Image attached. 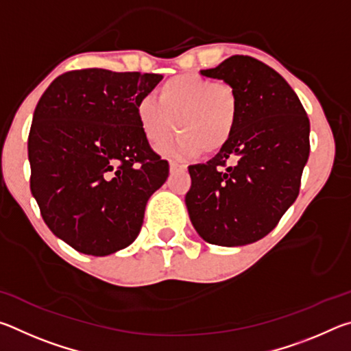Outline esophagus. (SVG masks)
<instances>
[{
    "instance_id": "34e87169",
    "label": "esophagus",
    "mask_w": 351,
    "mask_h": 351,
    "mask_svg": "<svg viewBox=\"0 0 351 351\" xmlns=\"http://www.w3.org/2000/svg\"><path fill=\"white\" fill-rule=\"evenodd\" d=\"M186 169H187L186 164L170 162V171H171V173H175V171H180V170H186Z\"/></svg>"
}]
</instances>
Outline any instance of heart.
<instances>
[{
    "mask_svg": "<svg viewBox=\"0 0 351 351\" xmlns=\"http://www.w3.org/2000/svg\"><path fill=\"white\" fill-rule=\"evenodd\" d=\"M239 116V94L230 83L192 74L165 82L159 102L147 94L136 104L141 132L150 144H162L178 128L181 134L161 148L176 158L221 150L232 138Z\"/></svg>",
    "mask_w": 351,
    "mask_h": 351,
    "instance_id": "obj_1",
    "label": "heart"
}]
</instances>
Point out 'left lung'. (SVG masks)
<instances>
[{
	"mask_svg": "<svg viewBox=\"0 0 351 351\" xmlns=\"http://www.w3.org/2000/svg\"><path fill=\"white\" fill-rule=\"evenodd\" d=\"M201 74L235 88L240 116L228 145L189 167L186 204L207 243L243 246L268 235L300 190L310 156V119L283 77L247 56Z\"/></svg>",
	"mask_w": 351,
	"mask_h": 351,
	"instance_id": "obj_1",
	"label": "left lung"
}]
</instances>
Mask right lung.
<instances>
[{
  "mask_svg": "<svg viewBox=\"0 0 351 351\" xmlns=\"http://www.w3.org/2000/svg\"><path fill=\"white\" fill-rule=\"evenodd\" d=\"M161 74L75 69L47 86L27 139L31 192L52 234L75 251L110 255L138 237L169 162L148 144L136 104Z\"/></svg>",
  "mask_w": 351,
  "mask_h": 351,
  "instance_id": "right-lung-1",
  "label": "right lung"
}]
</instances>
